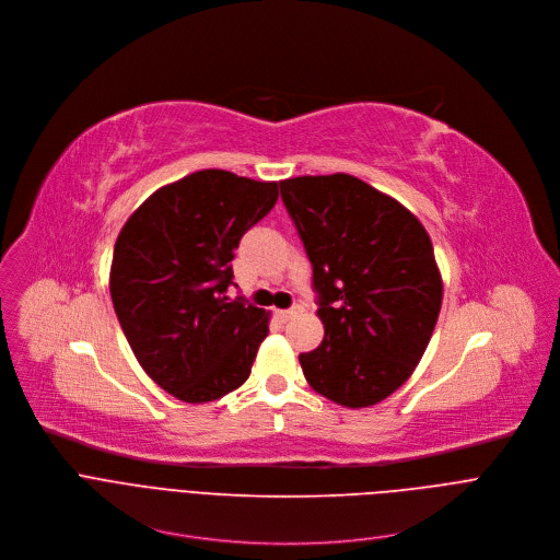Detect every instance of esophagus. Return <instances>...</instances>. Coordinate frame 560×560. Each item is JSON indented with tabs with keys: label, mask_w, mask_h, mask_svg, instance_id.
Instances as JSON below:
<instances>
[{
	"label": "esophagus",
	"mask_w": 560,
	"mask_h": 560,
	"mask_svg": "<svg viewBox=\"0 0 560 560\" xmlns=\"http://www.w3.org/2000/svg\"><path fill=\"white\" fill-rule=\"evenodd\" d=\"M298 313H302V306H291V308H284V311H276V315L282 319V322H287V319H291L293 315H298Z\"/></svg>",
	"instance_id": "34e87169"
}]
</instances>
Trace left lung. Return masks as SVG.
<instances>
[{
	"mask_svg": "<svg viewBox=\"0 0 560 560\" xmlns=\"http://www.w3.org/2000/svg\"><path fill=\"white\" fill-rule=\"evenodd\" d=\"M280 194L313 265L322 345L300 355L322 397L366 408L419 364L441 311L443 282L412 211L351 174L295 176Z\"/></svg>",
	"mask_w": 560,
	"mask_h": 560,
	"instance_id": "8db88e82",
	"label": "left lung"
}]
</instances>
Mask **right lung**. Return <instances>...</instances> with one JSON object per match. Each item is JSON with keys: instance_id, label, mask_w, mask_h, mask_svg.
Returning <instances> with one entry per match:
<instances>
[{"instance_id": "right-lung-1", "label": "right lung", "mask_w": 560, "mask_h": 560, "mask_svg": "<svg viewBox=\"0 0 560 560\" xmlns=\"http://www.w3.org/2000/svg\"><path fill=\"white\" fill-rule=\"evenodd\" d=\"M278 200L276 180L200 170L156 189L124 225L109 295L143 371L187 404L241 388L269 313L228 287L241 238Z\"/></svg>"}]
</instances>
